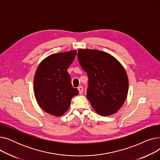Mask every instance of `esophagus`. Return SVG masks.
I'll return each instance as SVG.
<instances>
[{"label": "esophagus", "mask_w": 160, "mask_h": 160, "mask_svg": "<svg viewBox=\"0 0 160 160\" xmlns=\"http://www.w3.org/2000/svg\"><path fill=\"white\" fill-rule=\"evenodd\" d=\"M78 91H79V93H80V94H82V93H83V87H82V86H79V87L78 88Z\"/></svg>", "instance_id": "34e87169"}]
</instances>
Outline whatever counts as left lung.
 Here are the masks:
<instances>
[{
	"label": "left lung",
	"mask_w": 160,
	"mask_h": 160,
	"mask_svg": "<svg viewBox=\"0 0 160 160\" xmlns=\"http://www.w3.org/2000/svg\"><path fill=\"white\" fill-rule=\"evenodd\" d=\"M78 62L89 78L86 96L96 112L108 116L118 111L127 98L128 79L121 63L98 50L79 49Z\"/></svg>",
	"instance_id": "8db88e82"
}]
</instances>
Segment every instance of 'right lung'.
<instances>
[{
	"instance_id": "obj_1",
	"label": "right lung",
	"mask_w": 160,
	"mask_h": 160,
	"mask_svg": "<svg viewBox=\"0 0 160 160\" xmlns=\"http://www.w3.org/2000/svg\"><path fill=\"white\" fill-rule=\"evenodd\" d=\"M77 54L76 50L50 55L42 61L33 80V91L41 108L56 117L69 108L71 99L79 92L73 88L67 69Z\"/></svg>"
}]
</instances>
